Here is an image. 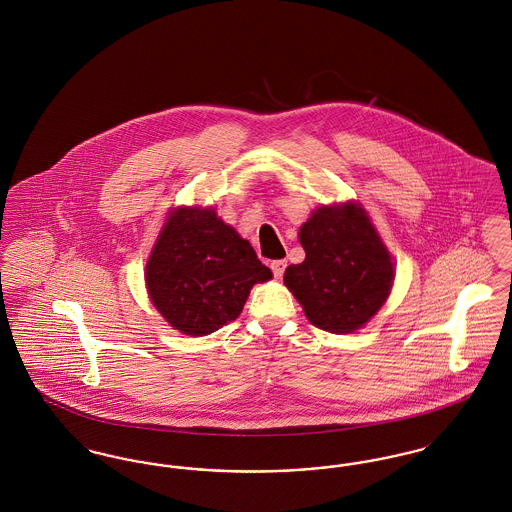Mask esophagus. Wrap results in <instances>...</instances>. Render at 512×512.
Segmentation results:
<instances>
[{
  "instance_id": "34e87169",
  "label": "esophagus",
  "mask_w": 512,
  "mask_h": 512,
  "mask_svg": "<svg viewBox=\"0 0 512 512\" xmlns=\"http://www.w3.org/2000/svg\"><path fill=\"white\" fill-rule=\"evenodd\" d=\"M286 267H288V261H286V259H278V261H272V263H270L272 274H274L276 278H282V276H284Z\"/></svg>"
}]
</instances>
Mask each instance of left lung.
I'll use <instances>...</instances> for the list:
<instances>
[{
	"mask_svg": "<svg viewBox=\"0 0 512 512\" xmlns=\"http://www.w3.org/2000/svg\"><path fill=\"white\" fill-rule=\"evenodd\" d=\"M305 261L284 284L320 330L351 334L386 303L395 270L388 247L359 203L324 205L299 228Z\"/></svg>",
	"mask_w": 512,
	"mask_h": 512,
	"instance_id": "left-lung-1",
	"label": "left lung"
}]
</instances>
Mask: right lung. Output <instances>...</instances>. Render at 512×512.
I'll use <instances>...</instances> for the list:
<instances>
[{"label": "right lung", "mask_w": 512, "mask_h": 512, "mask_svg": "<svg viewBox=\"0 0 512 512\" xmlns=\"http://www.w3.org/2000/svg\"><path fill=\"white\" fill-rule=\"evenodd\" d=\"M270 278L251 244L211 207L171 211L146 265L151 303L194 338L240 317L251 288Z\"/></svg>", "instance_id": "right-lung-1"}]
</instances>
